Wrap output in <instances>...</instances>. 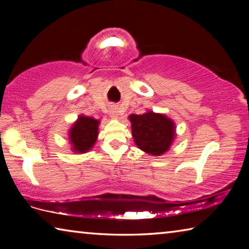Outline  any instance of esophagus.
<instances>
[{
  "label": "esophagus",
  "instance_id": "obj_1",
  "mask_svg": "<svg viewBox=\"0 0 249 249\" xmlns=\"http://www.w3.org/2000/svg\"><path fill=\"white\" fill-rule=\"evenodd\" d=\"M109 114H111L112 117H114V119H117V116H119V111H117V107H114V105L109 107Z\"/></svg>",
  "mask_w": 249,
  "mask_h": 249
}]
</instances>
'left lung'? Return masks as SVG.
I'll return each instance as SVG.
<instances>
[{"instance_id":"8db88e82","label":"left lung","mask_w":249,"mask_h":249,"mask_svg":"<svg viewBox=\"0 0 249 249\" xmlns=\"http://www.w3.org/2000/svg\"><path fill=\"white\" fill-rule=\"evenodd\" d=\"M133 138L138 148L150 155L160 156L169 149L175 137V124L162 114L147 112L145 114H132Z\"/></svg>"}]
</instances>
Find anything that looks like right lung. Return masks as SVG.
<instances>
[{
  "label": "right lung",
  "mask_w": 249,
  "mask_h": 249,
  "mask_svg": "<svg viewBox=\"0 0 249 249\" xmlns=\"http://www.w3.org/2000/svg\"><path fill=\"white\" fill-rule=\"evenodd\" d=\"M99 121L92 117L79 116L70 129L69 138L74 153H86L93 147L98 137Z\"/></svg>",
  "instance_id": "right-lung-1"
}]
</instances>
